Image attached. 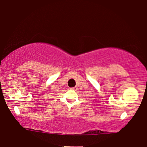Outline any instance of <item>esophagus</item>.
<instances>
[{
	"mask_svg": "<svg viewBox=\"0 0 147 147\" xmlns=\"http://www.w3.org/2000/svg\"><path fill=\"white\" fill-rule=\"evenodd\" d=\"M70 89H71V90H75V91H76V90H77V88L76 86H75V87H73V88H71Z\"/></svg>",
	"mask_w": 147,
	"mask_h": 147,
	"instance_id": "obj_1",
	"label": "esophagus"
}]
</instances>
